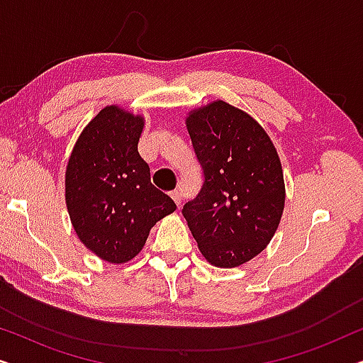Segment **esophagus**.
Returning a JSON list of instances; mask_svg holds the SVG:
<instances>
[{"instance_id": "obj_1", "label": "esophagus", "mask_w": 363, "mask_h": 363, "mask_svg": "<svg viewBox=\"0 0 363 363\" xmlns=\"http://www.w3.org/2000/svg\"><path fill=\"white\" fill-rule=\"evenodd\" d=\"M170 196H172V200L177 203V206L180 208V205H182V193L180 191H172Z\"/></svg>"}]
</instances>
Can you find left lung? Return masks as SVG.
I'll use <instances>...</instances> for the list:
<instances>
[{"instance_id": "8db88e82", "label": "left lung", "mask_w": 363, "mask_h": 363, "mask_svg": "<svg viewBox=\"0 0 363 363\" xmlns=\"http://www.w3.org/2000/svg\"><path fill=\"white\" fill-rule=\"evenodd\" d=\"M185 123L205 182L182 213L210 264L238 267L264 251L279 226V155L264 128L225 101L193 108Z\"/></svg>"}]
</instances>
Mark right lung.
<instances>
[{
    "label": "right lung",
    "instance_id": "1",
    "mask_svg": "<svg viewBox=\"0 0 363 363\" xmlns=\"http://www.w3.org/2000/svg\"><path fill=\"white\" fill-rule=\"evenodd\" d=\"M145 118L104 107L84 127L66 168V205L74 231L101 259L123 264L145 246L157 221L177 205L150 182L138 153Z\"/></svg>",
    "mask_w": 363,
    "mask_h": 363
}]
</instances>
